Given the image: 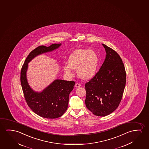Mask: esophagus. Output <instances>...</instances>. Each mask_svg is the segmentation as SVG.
Returning a JSON list of instances; mask_svg holds the SVG:
<instances>
[{"label": "esophagus", "instance_id": "34e87169", "mask_svg": "<svg viewBox=\"0 0 149 149\" xmlns=\"http://www.w3.org/2000/svg\"><path fill=\"white\" fill-rule=\"evenodd\" d=\"M81 86V84H79V83H76V84H75V87H76V88L80 87Z\"/></svg>", "mask_w": 149, "mask_h": 149}]
</instances>
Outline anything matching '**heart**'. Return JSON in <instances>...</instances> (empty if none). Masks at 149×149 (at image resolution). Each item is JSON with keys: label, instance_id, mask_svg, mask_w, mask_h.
I'll return each instance as SVG.
<instances>
[{"label": "heart", "instance_id": "b5f03b06", "mask_svg": "<svg viewBox=\"0 0 149 149\" xmlns=\"http://www.w3.org/2000/svg\"><path fill=\"white\" fill-rule=\"evenodd\" d=\"M99 63V56L94 50L80 48L69 56L68 65L63 66V70L67 76L72 77L73 69H77L80 78L90 80L95 75Z\"/></svg>", "mask_w": 149, "mask_h": 149}]
</instances>
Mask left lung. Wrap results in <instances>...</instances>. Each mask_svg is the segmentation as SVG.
<instances>
[{"label":"left lung","mask_w":149,"mask_h":149,"mask_svg":"<svg viewBox=\"0 0 149 149\" xmlns=\"http://www.w3.org/2000/svg\"><path fill=\"white\" fill-rule=\"evenodd\" d=\"M106 58L99 71L85 84L86 107L94 115L105 116L118 108L126 85V73L119 55L105 44Z\"/></svg>","instance_id":"left-lung-1"}]
</instances>
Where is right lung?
Instances as JSON below:
<instances>
[{"instance_id":"obj_1","label":"right lung","mask_w":149,"mask_h":149,"mask_svg":"<svg viewBox=\"0 0 149 149\" xmlns=\"http://www.w3.org/2000/svg\"><path fill=\"white\" fill-rule=\"evenodd\" d=\"M61 44H52L48 47L38 46L29 53L21 69L20 81L27 105L34 112L45 118H60L66 111L69 95L73 90L75 82L56 79L42 91H35L27 81L28 64L39 55L56 50Z\"/></svg>"}]
</instances>
